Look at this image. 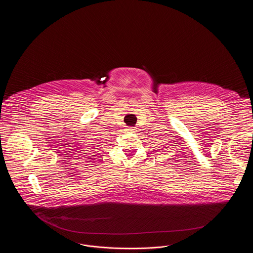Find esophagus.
Here are the masks:
<instances>
[{"label":"esophagus","instance_id":"esophagus-1","mask_svg":"<svg viewBox=\"0 0 253 253\" xmlns=\"http://www.w3.org/2000/svg\"><path fill=\"white\" fill-rule=\"evenodd\" d=\"M129 132H136V129H135V128H133V127H131V128L129 129Z\"/></svg>","mask_w":253,"mask_h":253}]
</instances>
